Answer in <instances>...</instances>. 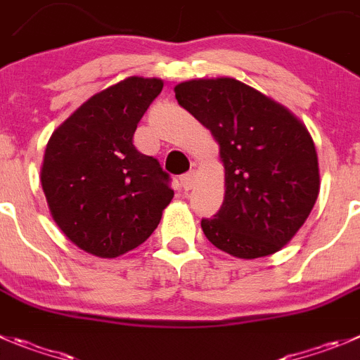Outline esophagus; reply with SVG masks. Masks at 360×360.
<instances>
[{
	"label": "esophagus",
	"instance_id": "1",
	"mask_svg": "<svg viewBox=\"0 0 360 360\" xmlns=\"http://www.w3.org/2000/svg\"><path fill=\"white\" fill-rule=\"evenodd\" d=\"M193 184H195V174L188 172L184 174V176H181V186H183L184 190H191Z\"/></svg>",
	"mask_w": 360,
	"mask_h": 360
}]
</instances>
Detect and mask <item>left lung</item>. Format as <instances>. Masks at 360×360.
I'll use <instances>...</instances> for the list:
<instances>
[{"instance_id":"left-lung-1","label":"left lung","mask_w":360,"mask_h":360,"mask_svg":"<svg viewBox=\"0 0 360 360\" xmlns=\"http://www.w3.org/2000/svg\"><path fill=\"white\" fill-rule=\"evenodd\" d=\"M177 103L220 146L226 195L200 227L220 250L256 259L298 233L320 193V169L307 127L277 101L233 78L176 85Z\"/></svg>"}]
</instances>
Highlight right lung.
<instances>
[{
	"mask_svg": "<svg viewBox=\"0 0 360 360\" xmlns=\"http://www.w3.org/2000/svg\"><path fill=\"white\" fill-rule=\"evenodd\" d=\"M161 89V79L139 76L108 86L60 124L46 146L40 183L53 220L97 257L142 245L174 197L160 161L133 146Z\"/></svg>",
	"mask_w": 360,
	"mask_h": 360,
	"instance_id": "1",
	"label": "right lung"
}]
</instances>
